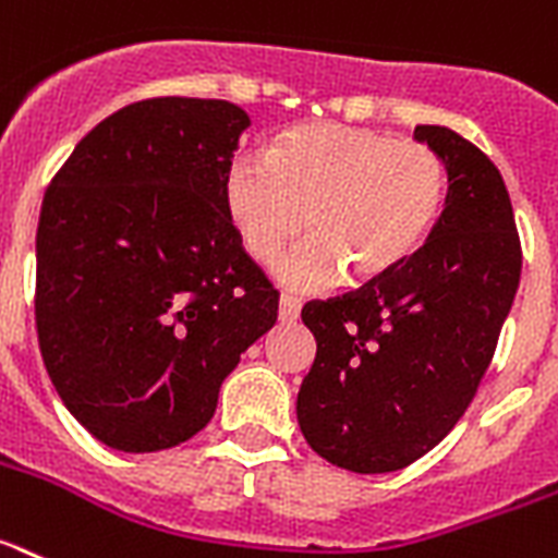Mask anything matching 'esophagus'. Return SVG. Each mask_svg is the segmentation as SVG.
I'll use <instances>...</instances> for the list:
<instances>
[{
	"label": "esophagus",
	"mask_w": 558,
	"mask_h": 558,
	"mask_svg": "<svg viewBox=\"0 0 558 558\" xmlns=\"http://www.w3.org/2000/svg\"><path fill=\"white\" fill-rule=\"evenodd\" d=\"M299 311H302V302L293 296H282L279 299V322L282 325H293L299 318Z\"/></svg>",
	"instance_id": "1"
}]
</instances>
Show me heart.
I'll list each match as a JSON object with an SVG mask.
<instances>
[{"label": "heart", "mask_w": 558, "mask_h": 558, "mask_svg": "<svg viewBox=\"0 0 558 558\" xmlns=\"http://www.w3.org/2000/svg\"><path fill=\"white\" fill-rule=\"evenodd\" d=\"M228 220L256 262L293 290H325L350 274L375 282L417 256L440 220L446 166L435 149L364 126L304 123L268 157L242 155L222 185Z\"/></svg>", "instance_id": "heart-1"}]
</instances>
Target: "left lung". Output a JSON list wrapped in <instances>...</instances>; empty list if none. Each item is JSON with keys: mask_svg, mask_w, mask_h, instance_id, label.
Wrapping results in <instances>:
<instances>
[{"mask_svg": "<svg viewBox=\"0 0 558 558\" xmlns=\"http://www.w3.org/2000/svg\"><path fill=\"white\" fill-rule=\"evenodd\" d=\"M440 155L446 206L417 256L327 302H307L316 338L296 417L327 463L387 474L415 463L477 392L522 274L511 197L497 166L449 126H417Z\"/></svg>", "mask_w": 558, "mask_h": 558, "instance_id": "obj_1", "label": "left lung"}]
</instances>
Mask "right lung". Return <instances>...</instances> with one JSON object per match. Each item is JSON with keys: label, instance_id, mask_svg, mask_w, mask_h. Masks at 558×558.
<instances>
[{"label": "right lung", "instance_id": "right-lung-1", "mask_svg": "<svg viewBox=\"0 0 558 558\" xmlns=\"http://www.w3.org/2000/svg\"><path fill=\"white\" fill-rule=\"evenodd\" d=\"M251 126L214 98H149L78 141L41 203L36 330L52 387L95 440L171 449L276 325L222 185Z\"/></svg>", "mask_w": 558, "mask_h": 558}]
</instances>
